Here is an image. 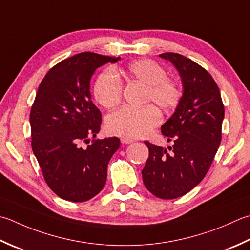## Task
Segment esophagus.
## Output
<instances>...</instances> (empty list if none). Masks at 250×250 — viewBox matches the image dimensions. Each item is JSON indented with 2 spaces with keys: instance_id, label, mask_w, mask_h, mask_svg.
I'll return each mask as SVG.
<instances>
[{
  "instance_id": "34e87169",
  "label": "esophagus",
  "mask_w": 250,
  "mask_h": 250,
  "mask_svg": "<svg viewBox=\"0 0 250 250\" xmlns=\"http://www.w3.org/2000/svg\"><path fill=\"white\" fill-rule=\"evenodd\" d=\"M121 143L122 144H131L133 143L134 140H131V139H128V138H121Z\"/></svg>"
}]
</instances>
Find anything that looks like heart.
I'll return each mask as SVG.
<instances>
[{
	"mask_svg": "<svg viewBox=\"0 0 250 250\" xmlns=\"http://www.w3.org/2000/svg\"><path fill=\"white\" fill-rule=\"evenodd\" d=\"M120 75L128 81H139L146 86L144 103L154 104L164 111L175 108L182 97L179 82L167 77L165 68L150 60H138L128 63ZM96 101L107 109L119 105L122 99V82L112 70H104L94 84ZM161 121L159 111L154 106L142 108L125 107L112 112L107 118V129L112 134L136 139L144 136Z\"/></svg>",
	"mask_w": 250,
	"mask_h": 250,
	"instance_id": "b5f03b06",
	"label": "heart"
}]
</instances>
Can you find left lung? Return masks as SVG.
Wrapping results in <instances>:
<instances>
[{"label": "left lung", "instance_id": "obj_1", "mask_svg": "<svg viewBox=\"0 0 250 250\" xmlns=\"http://www.w3.org/2000/svg\"><path fill=\"white\" fill-rule=\"evenodd\" d=\"M159 56L177 68L183 94L161 125L172 146L166 149L145 141L149 155L142 177L156 197L173 199L188 193L208 172L221 143L224 106L216 81L202 66L177 53Z\"/></svg>", "mask_w": 250, "mask_h": 250}]
</instances>
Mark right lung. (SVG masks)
<instances>
[{"instance_id": "obj_1", "label": "right lung", "mask_w": 250, "mask_h": 250, "mask_svg": "<svg viewBox=\"0 0 250 250\" xmlns=\"http://www.w3.org/2000/svg\"><path fill=\"white\" fill-rule=\"evenodd\" d=\"M120 57L84 52L51 68L39 86L30 111L31 146L45 182L57 196L86 202L99 194L107 166L119 148L118 138L92 140L102 114L93 104L90 81L97 68Z\"/></svg>"}]
</instances>
